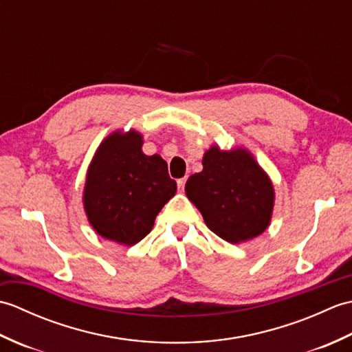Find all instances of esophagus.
Segmentation results:
<instances>
[{
    "label": "esophagus",
    "instance_id": "obj_1",
    "mask_svg": "<svg viewBox=\"0 0 352 352\" xmlns=\"http://www.w3.org/2000/svg\"><path fill=\"white\" fill-rule=\"evenodd\" d=\"M186 182H188V177L178 178V180H177V184H178V189H180V190H183V189H184V184H186Z\"/></svg>",
    "mask_w": 352,
    "mask_h": 352
}]
</instances>
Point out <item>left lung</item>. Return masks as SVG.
I'll use <instances>...</instances> for the list:
<instances>
[{"instance_id": "left-lung-1", "label": "left lung", "mask_w": 352, "mask_h": 352, "mask_svg": "<svg viewBox=\"0 0 352 352\" xmlns=\"http://www.w3.org/2000/svg\"><path fill=\"white\" fill-rule=\"evenodd\" d=\"M203 166L189 177L184 190L207 227L230 243L263 233L271 221L274 188L250 153L212 146Z\"/></svg>"}]
</instances>
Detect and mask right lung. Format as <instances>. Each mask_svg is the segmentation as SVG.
I'll use <instances>...</instances> for the list:
<instances>
[{
  "label": "right lung",
  "instance_id": "right-lung-1",
  "mask_svg": "<svg viewBox=\"0 0 352 352\" xmlns=\"http://www.w3.org/2000/svg\"><path fill=\"white\" fill-rule=\"evenodd\" d=\"M175 192L166 162L142 153L139 133H113L89 168L85 210L100 236L134 245L151 231L157 213Z\"/></svg>",
  "mask_w": 352,
  "mask_h": 352
}]
</instances>
